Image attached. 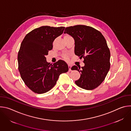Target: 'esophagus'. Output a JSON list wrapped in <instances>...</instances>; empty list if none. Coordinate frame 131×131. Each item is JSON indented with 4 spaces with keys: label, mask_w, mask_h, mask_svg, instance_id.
Instances as JSON below:
<instances>
[{
    "label": "esophagus",
    "mask_w": 131,
    "mask_h": 131,
    "mask_svg": "<svg viewBox=\"0 0 131 131\" xmlns=\"http://www.w3.org/2000/svg\"><path fill=\"white\" fill-rule=\"evenodd\" d=\"M71 66L70 65H68V68H69V71H70L71 70Z\"/></svg>",
    "instance_id": "esophagus-1"
}]
</instances>
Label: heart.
Segmentation results:
<instances>
[{
  "mask_svg": "<svg viewBox=\"0 0 131 131\" xmlns=\"http://www.w3.org/2000/svg\"><path fill=\"white\" fill-rule=\"evenodd\" d=\"M70 37V36L68 35H65V36H64V38H66V37ZM64 59H65L66 60H67V58H68L67 55H66V54H65V55H64Z\"/></svg>",
  "mask_w": 131,
  "mask_h": 131,
  "instance_id": "obj_1",
  "label": "heart"
}]
</instances>
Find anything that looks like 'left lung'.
<instances>
[{
	"mask_svg": "<svg viewBox=\"0 0 131 131\" xmlns=\"http://www.w3.org/2000/svg\"><path fill=\"white\" fill-rule=\"evenodd\" d=\"M64 33L74 40V54L84 59V66H73L71 69L81 73L75 83L80 88L92 90L104 80L110 69V53L102 33L91 26L78 25L67 27Z\"/></svg>",
	"mask_w": 131,
	"mask_h": 131,
	"instance_id": "1",
	"label": "left lung"
}]
</instances>
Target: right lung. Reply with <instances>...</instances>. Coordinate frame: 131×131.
Returning <instances> with one entry per match:
<instances>
[{
	"instance_id": "obj_1",
	"label": "right lung",
	"mask_w": 131,
	"mask_h": 131,
	"mask_svg": "<svg viewBox=\"0 0 131 131\" xmlns=\"http://www.w3.org/2000/svg\"><path fill=\"white\" fill-rule=\"evenodd\" d=\"M65 27L43 26L28 33L18 52V69L26 86L32 92L42 94L50 91L57 83L59 76L68 71L63 60L52 64L46 56L53 48L54 39L62 35Z\"/></svg>"
}]
</instances>
